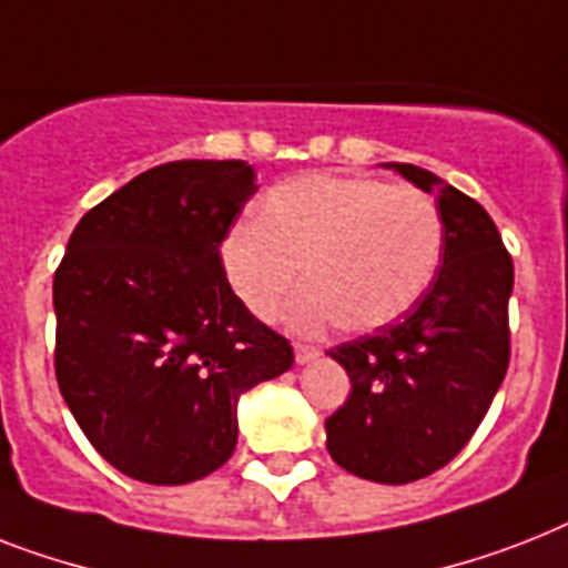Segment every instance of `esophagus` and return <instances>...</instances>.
I'll list each match as a JSON object with an SVG mask.
<instances>
[{"label":"esophagus","instance_id":"esophagus-1","mask_svg":"<svg viewBox=\"0 0 568 568\" xmlns=\"http://www.w3.org/2000/svg\"><path fill=\"white\" fill-rule=\"evenodd\" d=\"M317 356H321V349L317 347H308V344H297V347H294V358H297V364L315 362Z\"/></svg>","mask_w":568,"mask_h":568}]
</instances>
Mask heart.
<instances>
[{"mask_svg":"<svg viewBox=\"0 0 568 568\" xmlns=\"http://www.w3.org/2000/svg\"><path fill=\"white\" fill-rule=\"evenodd\" d=\"M444 224L432 197L373 178L303 174L262 197L256 224L221 244L224 274L260 321L280 312L297 285L288 326L321 332L344 324L376 329L408 312L440 260Z\"/></svg>","mask_w":568,"mask_h":568,"instance_id":"b5f03b06","label":"heart"}]
</instances>
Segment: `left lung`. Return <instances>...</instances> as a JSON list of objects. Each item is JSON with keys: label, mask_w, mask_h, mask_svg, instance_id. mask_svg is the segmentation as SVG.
Instances as JSON below:
<instances>
[{"label": "left lung", "mask_w": 568, "mask_h": 568, "mask_svg": "<svg viewBox=\"0 0 568 568\" xmlns=\"http://www.w3.org/2000/svg\"><path fill=\"white\" fill-rule=\"evenodd\" d=\"M435 195L440 268L405 315L329 349L353 390L326 419V449L379 484L432 476L476 435L510 358L514 262L478 201L412 163H382Z\"/></svg>", "instance_id": "8db88e82"}]
</instances>
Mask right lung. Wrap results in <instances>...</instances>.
<instances>
[{
    "label": "right lung",
    "instance_id": "1",
    "mask_svg": "<svg viewBox=\"0 0 568 568\" xmlns=\"http://www.w3.org/2000/svg\"><path fill=\"white\" fill-rule=\"evenodd\" d=\"M244 160H178L124 183L78 221L54 274V373L108 464L189 484L227 464L242 394L294 364L221 265L256 192Z\"/></svg>",
    "mask_w": 568,
    "mask_h": 568
}]
</instances>
